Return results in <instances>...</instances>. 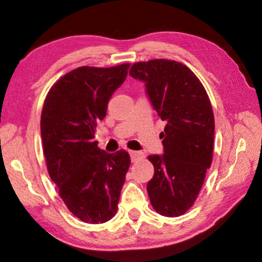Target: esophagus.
<instances>
[{
    "label": "esophagus",
    "mask_w": 262,
    "mask_h": 262,
    "mask_svg": "<svg viewBox=\"0 0 262 262\" xmlns=\"http://www.w3.org/2000/svg\"><path fill=\"white\" fill-rule=\"evenodd\" d=\"M129 155H130L132 162H135V161H137V159H139V158L143 157V154H142L141 151H133V150H130Z\"/></svg>",
    "instance_id": "esophagus-1"
}]
</instances>
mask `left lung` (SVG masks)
Returning <instances> with one entry per match:
<instances>
[{"mask_svg":"<svg viewBox=\"0 0 262 262\" xmlns=\"http://www.w3.org/2000/svg\"><path fill=\"white\" fill-rule=\"evenodd\" d=\"M129 75L144 83L154 110L166 122L163 155H149L155 172L147 185L150 202L158 214H185L203 185L211 165L214 114L205 88L180 62L157 59L137 62Z\"/></svg>","mask_w":262,"mask_h":262,"instance_id":"obj_1","label":"left lung"}]
</instances>
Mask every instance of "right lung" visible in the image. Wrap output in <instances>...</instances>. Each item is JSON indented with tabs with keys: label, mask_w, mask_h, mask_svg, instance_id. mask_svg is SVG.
<instances>
[{
	"label": "right lung",
	"mask_w": 262,
	"mask_h": 262,
	"mask_svg": "<svg viewBox=\"0 0 262 262\" xmlns=\"http://www.w3.org/2000/svg\"><path fill=\"white\" fill-rule=\"evenodd\" d=\"M129 63L79 67L51 88L42 106L43 155L53 183L68 209L85 223L110 221L118 209L130 158L108 154L95 141L111 97L125 82Z\"/></svg>",
	"instance_id": "1"
}]
</instances>
